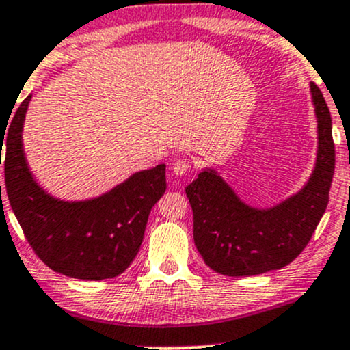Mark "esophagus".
<instances>
[{
    "mask_svg": "<svg viewBox=\"0 0 350 350\" xmlns=\"http://www.w3.org/2000/svg\"><path fill=\"white\" fill-rule=\"evenodd\" d=\"M171 167L174 176L180 178V176H184L189 170H191V164H189V161H184V159H176V161H172Z\"/></svg>",
    "mask_w": 350,
    "mask_h": 350,
    "instance_id": "34e87169",
    "label": "esophagus"
}]
</instances>
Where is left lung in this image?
<instances>
[{
	"label": "left lung",
	"mask_w": 350,
	"mask_h": 350,
	"mask_svg": "<svg viewBox=\"0 0 350 350\" xmlns=\"http://www.w3.org/2000/svg\"><path fill=\"white\" fill-rule=\"evenodd\" d=\"M317 122L312 172L295 194L270 207L247 204L215 167H202L186 187L194 243L207 267L226 276H252L291 263L314 234L334 174L332 120L323 94L309 83Z\"/></svg>",
	"instance_id": "obj_1"
}]
</instances>
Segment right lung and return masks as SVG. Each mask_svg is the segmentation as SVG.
<instances>
[{
	"label": "right lung",
	"instance_id": "obj_1",
	"mask_svg": "<svg viewBox=\"0 0 350 350\" xmlns=\"http://www.w3.org/2000/svg\"><path fill=\"white\" fill-rule=\"evenodd\" d=\"M31 97L23 100L8 130L0 131L11 208L36 255L51 270L87 281L115 278L138 255L151 208L166 191V164L133 172L97 198H55L34 178L24 152Z\"/></svg>",
	"mask_w": 350,
	"mask_h": 350
}]
</instances>
